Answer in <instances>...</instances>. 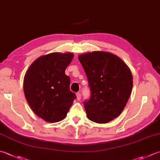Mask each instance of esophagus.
<instances>
[{
	"instance_id": "obj_1",
	"label": "esophagus",
	"mask_w": 160,
	"mask_h": 160,
	"mask_svg": "<svg viewBox=\"0 0 160 160\" xmlns=\"http://www.w3.org/2000/svg\"><path fill=\"white\" fill-rule=\"evenodd\" d=\"M76 97H77V99L78 100V101H80V100L81 99V94H80V93H76Z\"/></svg>"
}]
</instances>
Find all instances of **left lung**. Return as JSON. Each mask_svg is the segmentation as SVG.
<instances>
[{
  "label": "left lung",
  "instance_id": "obj_1",
  "mask_svg": "<svg viewBox=\"0 0 160 160\" xmlns=\"http://www.w3.org/2000/svg\"><path fill=\"white\" fill-rule=\"evenodd\" d=\"M88 79L91 98L84 102L87 118L107 123L118 117L132 92L133 78L130 68L113 53L93 51L78 55Z\"/></svg>",
  "mask_w": 160,
  "mask_h": 160
}]
</instances>
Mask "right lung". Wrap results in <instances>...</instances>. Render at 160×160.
I'll use <instances>...</instances> for the list:
<instances>
[{"label":"right lung","instance_id":"1","mask_svg":"<svg viewBox=\"0 0 160 160\" xmlns=\"http://www.w3.org/2000/svg\"><path fill=\"white\" fill-rule=\"evenodd\" d=\"M72 52L42 55L28 68L23 79L27 102L37 117L56 123L67 117L76 96L70 91L65 70L73 58Z\"/></svg>","mask_w":160,"mask_h":160}]
</instances>
